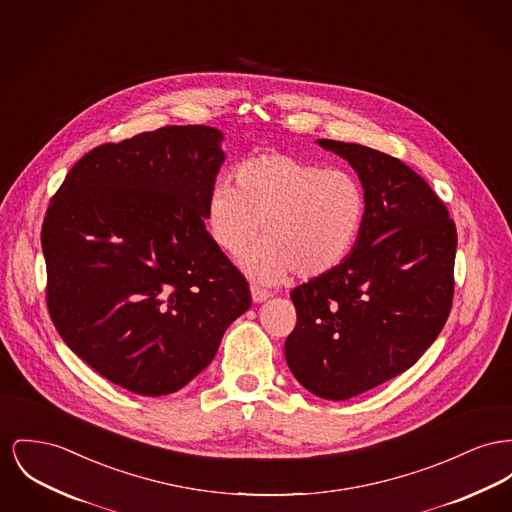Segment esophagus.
Instances as JSON below:
<instances>
[{
	"label": "esophagus",
	"mask_w": 512,
	"mask_h": 512,
	"mask_svg": "<svg viewBox=\"0 0 512 512\" xmlns=\"http://www.w3.org/2000/svg\"><path fill=\"white\" fill-rule=\"evenodd\" d=\"M251 298H253V301L261 303V301L271 298V292H269L267 288H261V286H257V284H251Z\"/></svg>",
	"instance_id": "1"
}]
</instances>
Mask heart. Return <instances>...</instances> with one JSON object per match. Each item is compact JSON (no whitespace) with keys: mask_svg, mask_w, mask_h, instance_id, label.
<instances>
[{"mask_svg":"<svg viewBox=\"0 0 512 512\" xmlns=\"http://www.w3.org/2000/svg\"><path fill=\"white\" fill-rule=\"evenodd\" d=\"M234 178L236 185H212L205 222L232 257L263 230L267 240L245 261L255 278L282 282L294 272L319 278L348 259L365 218V191L352 172L271 151L243 160Z\"/></svg>","mask_w":512,"mask_h":512,"instance_id":"obj_1","label":"heart"}]
</instances>
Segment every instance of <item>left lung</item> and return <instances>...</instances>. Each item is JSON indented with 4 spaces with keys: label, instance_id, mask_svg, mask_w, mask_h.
<instances>
[{
    "label": "left lung",
    "instance_id": "8db88e82",
    "mask_svg": "<svg viewBox=\"0 0 512 512\" xmlns=\"http://www.w3.org/2000/svg\"><path fill=\"white\" fill-rule=\"evenodd\" d=\"M350 162L365 218L350 257L290 292L298 323L290 371L327 400H346L410 369L451 313L456 226L429 183L391 154L321 139Z\"/></svg>",
    "mask_w": 512,
    "mask_h": 512
}]
</instances>
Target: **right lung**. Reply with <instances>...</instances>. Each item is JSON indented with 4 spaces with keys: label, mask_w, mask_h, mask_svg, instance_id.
I'll return each instance as SVG.
<instances>
[{
    "label": "right lung",
    "mask_w": 512,
    "mask_h": 512,
    "mask_svg": "<svg viewBox=\"0 0 512 512\" xmlns=\"http://www.w3.org/2000/svg\"><path fill=\"white\" fill-rule=\"evenodd\" d=\"M209 125H166L87 152L42 224L46 303L63 342L127 391H180L251 305L205 228L224 152Z\"/></svg>",
    "instance_id": "right-lung-1"
}]
</instances>
